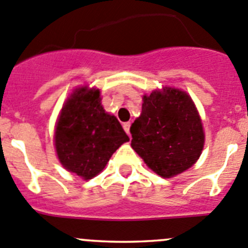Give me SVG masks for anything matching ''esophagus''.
I'll list each match as a JSON object with an SVG mask.
<instances>
[{
  "label": "esophagus",
  "mask_w": 248,
  "mask_h": 248,
  "mask_svg": "<svg viewBox=\"0 0 248 248\" xmlns=\"http://www.w3.org/2000/svg\"><path fill=\"white\" fill-rule=\"evenodd\" d=\"M129 127H131V122H124V129L126 132L127 135L129 136Z\"/></svg>",
  "instance_id": "1"
}]
</instances>
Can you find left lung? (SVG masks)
<instances>
[{"mask_svg":"<svg viewBox=\"0 0 248 248\" xmlns=\"http://www.w3.org/2000/svg\"><path fill=\"white\" fill-rule=\"evenodd\" d=\"M131 147L159 176H176L202 154L204 132L186 92L165 87L143 96L142 113L131 126Z\"/></svg>","mask_w":248,"mask_h":248,"instance_id":"left-lung-1","label":"left lung"}]
</instances>
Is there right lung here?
<instances>
[{"instance_id": "1", "label": "right lung", "mask_w": 248, "mask_h": 248, "mask_svg": "<svg viewBox=\"0 0 248 248\" xmlns=\"http://www.w3.org/2000/svg\"><path fill=\"white\" fill-rule=\"evenodd\" d=\"M129 138L119 120L105 112L100 90L78 88L62 108L55 129L60 163L69 172L90 180Z\"/></svg>"}]
</instances>
